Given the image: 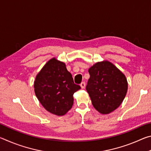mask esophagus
I'll list each match as a JSON object with an SVG mask.
<instances>
[{
  "label": "esophagus",
  "mask_w": 151,
  "mask_h": 151,
  "mask_svg": "<svg viewBox=\"0 0 151 151\" xmlns=\"http://www.w3.org/2000/svg\"><path fill=\"white\" fill-rule=\"evenodd\" d=\"M85 86H86V83L85 82H83V83H81V86L82 88H85Z\"/></svg>",
  "instance_id": "obj_1"
}]
</instances>
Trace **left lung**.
<instances>
[{
  "label": "left lung",
  "instance_id": "left-lung-1",
  "mask_svg": "<svg viewBox=\"0 0 151 151\" xmlns=\"http://www.w3.org/2000/svg\"><path fill=\"white\" fill-rule=\"evenodd\" d=\"M86 89L92 104L102 114H109L121 105L128 83L123 73L109 61L97 63L88 69Z\"/></svg>",
  "mask_w": 151,
  "mask_h": 151
}]
</instances>
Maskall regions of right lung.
<instances>
[{"instance_id":"add662e5","label":"right lung","mask_w":151,"mask_h":151,"mask_svg":"<svg viewBox=\"0 0 151 151\" xmlns=\"http://www.w3.org/2000/svg\"><path fill=\"white\" fill-rule=\"evenodd\" d=\"M34 87L43 107L58 116L64 115L72 108L73 94L81 88L74 83L65 64L55 58L48 61L36 76Z\"/></svg>"}]
</instances>
